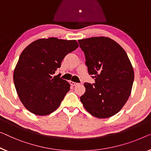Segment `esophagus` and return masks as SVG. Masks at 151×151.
<instances>
[{"label": "esophagus", "instance_id": "obj_1", "mask_svg": "<svg viewBox=\"0 0 151 151\" xmlns=\"http://www.w3.org/2000/svg\"><path fill=\"white\" fill-rule=\"evenodd\" d=\"M70 85H73V86H76V85H78V83H76L75 82H73V81H70Z\"/></svg>", "mask_w": 151, "mask_h": 151}]
</instances>
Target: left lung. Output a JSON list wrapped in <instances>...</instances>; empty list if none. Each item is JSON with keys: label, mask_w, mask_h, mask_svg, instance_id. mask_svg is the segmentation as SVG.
<instances>
[{"label": "left lung", "mask_w": 151, "mask_h": 151, "mask_svg": "<svg viewBox=\"0 0 151 151\" xmlns=\"http://www.w3.org/2000/svg\"><path fill=\"white\" fill-rule=\"evenodd\" d=\"M78 42L85 53L88 73L95 78L93 85L84 84L85 92L81 101L95 117H111L121 111L131 94L134 79L132 63L122 47L109 37Z\"/></svg>", "instance_id": "1"}]
</instances>
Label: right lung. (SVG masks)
<instances>
[{
    "label": "right lung",
    "mask_w": 151,
    "mask_h": 151,
    "mask_svg": "<svg viewBox=\"0 0 151 151\" xmlns=\"http://www.w3.org/2000/svg\"><path fill=\"white\" fill-rule=\"evenodd\" d=\"M78 47L75 40L50 37L36 40L24 49L13 81L20 101L30 112L45 116L60 106L70 85L60 75H52L65 56Z\"/></svg>",
    "instance_id": "obj_1"
}]
</instances>
